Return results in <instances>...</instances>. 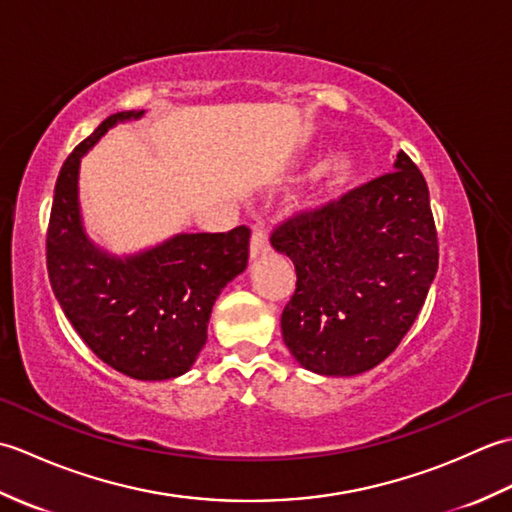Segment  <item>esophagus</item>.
<instances>
[{
    "instance_id": "1",
    "label": "esophagus",
    "mask_w": 512,
    "mask_h": 512,
    "mask_svg": "<svg viewBox=\"0 0 512 512\" xmlns=\"http://www.w3.org/2000/svg\"><path fill=\"white\" fill-rule=\"evenodd\" d=\"M270 250V239L264 226H255L253 235H250V257L266 255Z\"/></svg>"
}]
</instances>
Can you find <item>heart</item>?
I'll return each mask as SVG.
<instances>
[{
    "label": "heart",
    "mask_w": 512,
    "mask_h": 512,
    "mask_svg": "<svg viewBox=\"0 0 512 512\" xmlns=\"http://www.w3.org/2000/svg\"><path fill=\"white\" fill-rule=\"evenodd\" d=\"M352 173H354V162L350 156H336L328 167L323 169V178L319 184V193L317 198L325 200V198H332V195L339 193L347 182L352 180Z\"/></svg>",
    "instance_id": "1"
}]
</instances>
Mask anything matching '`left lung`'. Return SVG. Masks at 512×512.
<instances>
[{
    "label": "left lung",
    "instance_id": "obj_1",
    "mask_svg": "<svg viewBox=\"0 0 512 512\" xmlns=\"http://www.w3.org/2000/svg\"><path fill=\"white\" fill-rule=\"evenodd\" d=\"M270 242L297 270L281 334L323 376L383 363L420 314L438 273L429 187L405 151L396 171L281 220Z\"/></svg>",
    "mask_w": 512,
    "mask_h": 512
}]
</instances>
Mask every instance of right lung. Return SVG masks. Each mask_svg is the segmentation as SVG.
Masks as SVG:
<instances>
[{"mask_svg":"<svg viewBox=\"0 0 512 512\" xmlns=\"http://www.w3.org/2000/svg\"><path fill=\"white\" fill-rule=\"evenodd\" d=\"M138 116H107L65 158L54 187L46 264L65 317L103 363L138 380H165L198 358L217 295L248 264L250 228L184 233L129 259L94 248L76 202L79 162L112 125Z\"/></svg>","mask_w":512,"mask_h":512,"instance_id":"obj_1","label":"right lung"}]
</instances>
